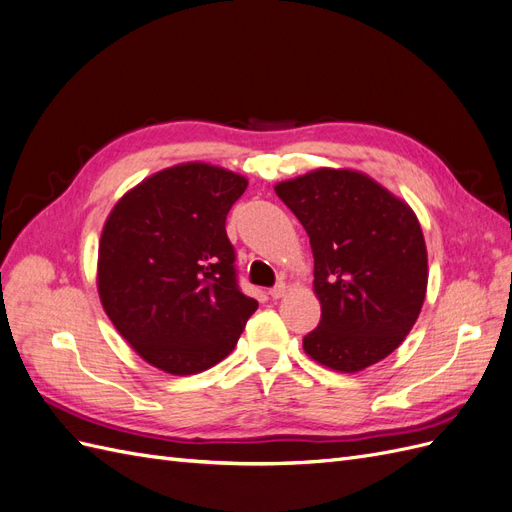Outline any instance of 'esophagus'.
I'll list each match as a JSON object with an SVG mask.
<instances>
[{
    "instance_id": "obj_1",
    "label": "esophagus",
    "mask_w": 512,
    "mask_h": 512,
    "mask_svg": "<svg viewBox=\"0 0 512 512\" xmlns=\"http://www.w3.org/2000/svg\"><path fill=\"white\" fill-rule=\"evenodd\" d=\"M286 292H288V286L282 282V284H277L275 288H271L269 290V294H271V299H282V297H286Z\"/></svg>"
}]
</instances>
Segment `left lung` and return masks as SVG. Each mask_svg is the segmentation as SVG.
Segmentation results:
<instances>
[{
  "instance_id": "8db88e82",
  "label": "left lung",
  "mask_w": 512,
  "mask_h": 512,
  "mask_svg": "<svg viewBox=\"0 0 512 512\" xmlns=\"http://www.w3.org/2000/svg\"><path fill=\"white\" fill-rule=\"evenodd\" d=\"M314 252L320 324L303 337L316 363L356 374L399 348L421 314L427 247L412 207L352 168H316L275 185Z\"/></svg>"
}]
</instances>
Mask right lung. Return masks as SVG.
<instances>
[{"label":"right lung","instance_id":"right-lung-1","mask_svg":"<svg viewBox=\"0 0 512 512\" xmlns=\"http://www.w3.org/2000/svg\"><path fill=\"white\" fill-rule=\"evenodd\" d=\"M247 179L185 162L158 170L108 213L98 294L119 335L149 365L200 374L232 352L258 301L237 286L226 215Z\"/></svg>","mask_w":512,"mask_h":512}]
</instances>
